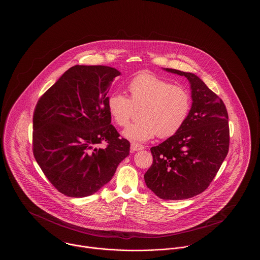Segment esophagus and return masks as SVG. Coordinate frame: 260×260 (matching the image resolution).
Listing matches in <instances>:
<instances>
[{
    "label": "esophagus",
    "mask_w": 260,
    "mask_h": 260,
    "mask_svg": "<svg viewBox=\"0 0 260 260\" xmlns=\"http://www.w3.org/2000/svg\"><path fill=\"white\" fill-rule=\"evenodd\" d=\"M142 149H144V146H142V145H139V144H136V143L131 144V150L132 151H139V150H142Z\"/></svg>",
    "instance_id": "34e87169"
}]
</instances>
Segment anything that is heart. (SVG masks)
<instances>
[{"label": "heart", "instance_id": "1", "mask_svg": "<svg viewBox=\"0 0 260 260\" xmlns=\"http://www.w3.org/2000/svg\"><path fill=\"white\" fill-rule=\"evenodd\" d=\"M127 88L131 99L115 91L110 94L107 106L112 119L120 126L128 124L135 107H142L141 120L123 132L132 141L144 142L156 135L161 138L173 136L182 127L191 111V95L185 87L173 86L156 75L140 73Z\"/></svg>", "mask_w": 260, "mask_h": 260}]
</instances>
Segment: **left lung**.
<instances>
[{
	"instance_id": "obj_1",
	"label": "left lung",
	"mask_w": 260,
	"mask_h": 260,
	"mask_svg": "<svg viewBox=\"0 0 260 260\" xmlns=\"http://www.w3.org/2000/svg\"><path fill=\"white\" fill-rule=\"evenodd\" d=\"M164 70L187 78L192 106L182 127L150 149L153 164L144 180L159 198L185 200L209 187L227 156L228 113L222 100L197 75L170 68Z\"/></svg>"
}]
</instances>
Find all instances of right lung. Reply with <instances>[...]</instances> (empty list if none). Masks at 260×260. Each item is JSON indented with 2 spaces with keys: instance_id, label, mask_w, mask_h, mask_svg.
Masks as SVG:
<instances>
[{
  "instance_id": "right-lung-1",
  "label": "right lung",
  "mask_w": 260,
  "mask_h": 260,
  "mask_svg": "<svg viewBox=\"0 0 260 260\" xmlns=\"http://www.w3.org/2000/svg\"><path fill=\"white\" fill-rule=\"evenodd\" d=\"M121 72L103 65H75L38 101L33 153L62 194L83 198L111 180L129 154V142L111 124L107 95ZM107 143L104 149L97 146Z\"/></svg>"
}]
</instances>
